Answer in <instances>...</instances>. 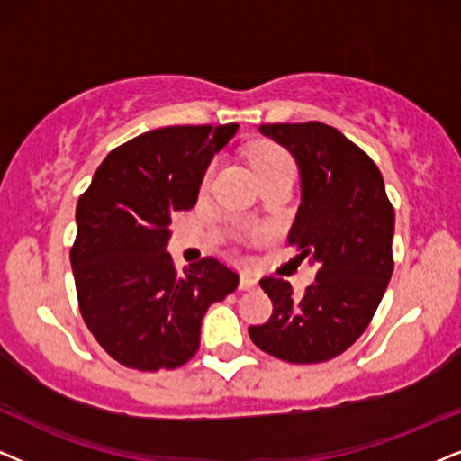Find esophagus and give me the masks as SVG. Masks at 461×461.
<instances>
[{"mask_svg":"<svg viewBox=\"0 0 461 461\" xmlns=\"http://www.w3.org/2000/svg\"><path fill=\"white\" fill-rule=\"evenodd\" d=\"M255 287H258V278H255L250 272H242L240 274V289L242 291H250V289H255Z\"/></svg>","mask_w":461,"mask_h":461,"instance_id":"34e87169","label":"esophagus"}]
</instances>
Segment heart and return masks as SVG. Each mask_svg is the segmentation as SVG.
<instances>
[{
	"label": "heart",
	"mask_w": 461,
	"mask_h": 461,
	"mask_svg": "<svg viewBox=\"0 0 461 461\" xmlns=\"http://www.w3.org/2000/svg\"><path fill=\"white\" fill-rule=\"evenodd\" d=\"M250 161H253V167L255 172L259 174V178L281 170L295 172L294 159H291L287 150L276 147V144H259V147H255L253 153H250ZM206 183H208V176L203 178V185Z\"/></svg>",
	"instance_id": "heart-1"
}]
</instances>
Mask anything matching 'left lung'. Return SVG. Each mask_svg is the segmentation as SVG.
I'll use <instances>...</instances> for the list:
<instances>
[{
    "label": "left lung",
    "mask_w": 461,
    "mask_h": 461,
    "mask_svg": "<svg viewBox=\"0 0 461 461\" xmlns=\"http://www.w3.org/2000/svg\"><path fill=\"white\" fill-rule=\"evenodd\" d=\"M259 130L298 161L302 203L289 244L319 272L302 298L289 281L261 278L272 317L250 325L249 336L289 364H319L345 353L381 304L393 272V206L376 163L336 127L308 121Z\"/></svg>",
    "instance_id": "8db88e82"
}]
</instances>
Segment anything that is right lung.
<instances>
[{
  "mask_svg": "<svg viewBox=\"0 0 461 461\" xmlns=\"http://www.w3.org/2000/svg\"><path fill=\"white\" fill-rule=\"evenodd\" d=\"M238 130L172 125L110 150L76 203L69 249L78 308L110 357L142 372L172 370L200 348L208 306L238 274L202 258L183 274L166 253L172 214L195 206L208 163Z\"/></svg>",
  "mask_w": 461,
  "mask_h": 461,
  "instance_id": "obj_1",
  "label": "right lung"
}]
</instances>
